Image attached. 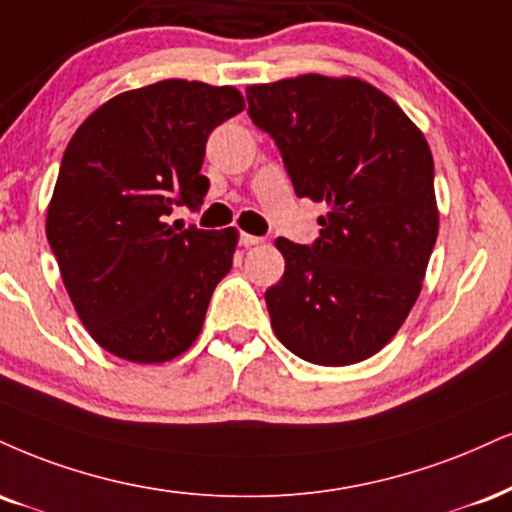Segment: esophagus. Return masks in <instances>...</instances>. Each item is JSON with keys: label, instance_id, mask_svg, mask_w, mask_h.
<instances>
[{"label": "esophagus", "instance_id": "obj_1", "mask_svg": "<svg viewBox=\"0 0 512 512\" xmlns=\"http://www.w3.org/2000/svg\"><path fill=\"white\" fill-rule=\"evenodd\" d=\"M240 243H243L245 248H252V245H260L262 238L260 236H252V233H240Z\"/></svg>", "mask_w": 512, "mask_h": 512}]
</instances>
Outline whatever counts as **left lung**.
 I'll return each mask as SVG.
<instances>
[{
	"label": "left lung",
	"instance_id": "obj_1",
	"mask_svg": "<svg viewBox=\"0 0 512 512\" xmlns=\"http://www.w3.org/2000/svg\"><path fill=\"white\" fill-rule=\"evenodd\" d=\"M295 195L324 202L319 238H276L286 272L267 288L274 334L312 365L379 353L410 315L439 233L434 159L420 128L360 78L305 73L250 85Z\"/></svg>",
	"mask_w": 512,
	"mask_h": 512
}]
</instances>
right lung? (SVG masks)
Segmentation results:
<instances>
[{
  "label": "right lung",
  "instance_id": "1",
  "mask_svg": "<svg viewBox=\"0 0 512 512\" xmlns=\"http://www.w3.org/2000/svg\"><path fill=\"white\" fill-rule=\"evenodd\" d=\"M245 109L231 85L159 80L104 102L66 145L47 240L80 322L104 350L155 365L193 346L238 231L166 224L197 209L209 133Z\"/></svg>",
  "mask_w": 512,
  "mask_h": 512
}]
</instances>
